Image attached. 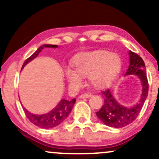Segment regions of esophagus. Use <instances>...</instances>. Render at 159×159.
Segmentation results:
<instances>
[{"label":"esophagus","instance_id":"1","mask_svg":"<svg viewBox=\"0 0 159 159\" xmlns=\"http://www.w3.org/2000/svg\"><path fill=\"white\" fill-rule=\"evenodd\" d=\"M91 96V94L90 93H84V94H81V96H79L80 98H89Z\"/></svg>","mask_w":159,"mask_h":159}]
</instances>
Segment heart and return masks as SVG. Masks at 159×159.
<instances>
[{
	"label": "heart",
	"mask_w": 159,
	"mask_h": 159,
	"mask_svg": "<svg viewBox=\"0 0 159 159\" xmlns=\"http://www.w3.org/2000/svg\"><path fill=\"white\" fill-rule=\"evenodd\" d=\"M72 69L66 70V75L72 89L83 84V78L89 76V80L98 88L105 87L114 81L120 72L122 61L119 54L107 51H94L78 54L72 61Z\"/></svg>",
	"instance_id": "obj_1"
}]
</instances>
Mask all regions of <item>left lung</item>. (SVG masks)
Here are the masks:
<instances>
[{
	"label": "left lung",
	"mask_w": 159,
	"mask_h": 159,
	"mask_svg": "<svg viewBox=\"0 0 159 159\" xmlns=\"http://www.w3.org/2000/svg\"><path fill=\"white\" fill-rule=\"evenodd\" d=\"M130 64L125 75H137L142 83V94L139 102L132 107H126L120 105L111 94L110 89L102 91L105 96L104 105L99 111L96 113L98 119L104 124L110 127L123 128L134 121L140 114L144 102L147 97L149 83L147 77L145 63L140 57L136 53L129 51Z\"/></svg>",
	"instance_id": "obj_1"
}]
</instances>
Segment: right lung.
Listing matches in <instances>:
<instances>
[{
    "label": "right lung",
    "mask_w": 159,
    "mask_h": 159,
    "mask_svg": "<svg viewBox=\"0 0 159 159\" xmlns=\"http://www.w3.org/2000/svg\"><path fill=\"white\" fill-rule=\"evenodd\" d=\"M57 45H42L34 54H32L30 57L27 58L25 61L21 69L24 68V66L27 63H28L29 62L36 57L38 54L43 51V49L45 48H57ZM75 103V98H73L71 101L62 99L60 102V103L50 112L42 115L31 114V113L28 112L25 107H24V111H25L27 119L36 126L42 128V129H52V128L57 126L58 125L61 124L66 119V117L69 116V114H70L72 108H73Z\"/></svg>",
    "instance_id": "add662e5"
}]
</instances>
